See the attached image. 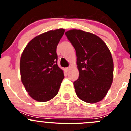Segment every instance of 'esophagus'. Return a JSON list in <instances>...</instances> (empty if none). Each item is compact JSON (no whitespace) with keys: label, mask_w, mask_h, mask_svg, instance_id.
Wrapping results in <instances>:
<instances>
[{"label":"esophagus","mask_w":131,"mask_h":131,"mask_svg":"<svg viewBox=\"0 0 131 131\" xmlns=\"http://www.w3.org/2000/svg\"><path fill=\"white\" fill-rule=\"evenodd\" d=\"M70 67H67V68H66V70H67V72H68V71H69V70H70Z\"/></svg>","instance_id":"esophagus-1"}]
</instances>
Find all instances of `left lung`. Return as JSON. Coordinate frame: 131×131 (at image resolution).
I'll list each match as a JSON object with an SVG mask.
<instances>
[{"instance_id": "8db88e82", "label": "left lung", "mask_w": 131, "mask_h": 131, "mask_svg": "<svg viewBox=\"0 0 131 131\" xmlns=\"http://www.w3.org/2000/svg\"><path fill=\"white\" fill-rule=\"evenodd\" d=\"M65 34L76 51L79 76L73 85L77 96L89 103L100 101L113 82V62L109 49L91 33L73 29Z\"/></svg>"}]
</instances>
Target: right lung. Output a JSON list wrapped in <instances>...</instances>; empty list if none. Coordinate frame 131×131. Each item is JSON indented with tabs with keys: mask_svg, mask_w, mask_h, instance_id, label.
Segmentation results:
<instances>
[{
	"mask_svg": "<svg viewBox=\"0 0 131 131\" xmlns=\"http://www.w3.org/2000/svg\"><path fill=\"white\" fill-rule=\"evenodd\" d=\"M64 33V29L60 28L35 37L21 54V82L30 97L39 102L55 97L64 77L57 64L56 54V47Z\"/></svg>",
	"mask_w": 131,
	"mask_h": 131,
	"instance_id": "add662e5",
	"label": "right lung"
}]
</instances>
